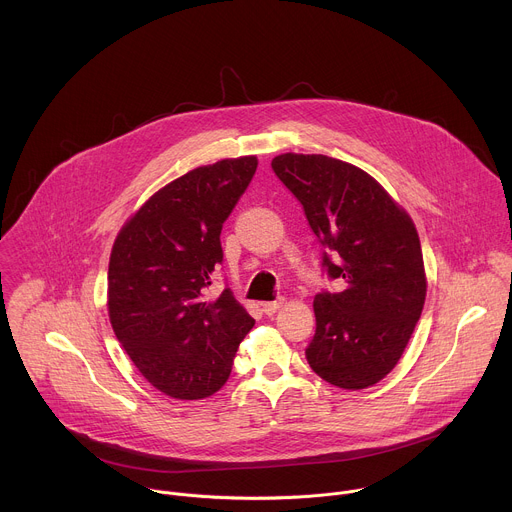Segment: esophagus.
<instances>
[{"mask_svg": "<svg viewBox=\"0 0 512 512\" xmlns=\"http://www.w3.org/2000/svg\"><path fill=\"white\" fill-rule=\"evenodd\" d=\"M283 305V299H275V301H267V303H263V313L265 315H275L277 311H279V307Z\"/></svg>", "mask_w": 512, "mask_h": 512, "instance_id": "1", "label": "esophagus"}]
</instances>
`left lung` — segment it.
<instances>
[{
    "instance_id": "1",
    "label": "left lung",
    "mask_w": 512,
    "mask_h": 512,
    "mask_svg": "<svg viewBox=\"0 0 512 512\" xmlns=\"http://www.w3.org/2000/svg\"><path fill=\"white\" fill-rule=\"evenodd\" d=\"M275 175L303 205L341 291L315 295L311 369L341 389H365L401 359L421 317L427 279L411 217L363 169L327 155L283 153Z\"/></svg>"
}]
</instances>
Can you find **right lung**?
Returning <instances> with one entry per match:
<instances>
[{
	"label": "right lung",
	"instance_id": "add662e5",
	"mask_svg": "<svg viewBox=\"0 0 512 512\" xmlns=\"http://www.w3.org/2000/svg\"><path fill=\"white\" fill-rule=\"evenodd\" d=\"M255 169L257 157L249 155L185 173L159 189L113 243L111 327L139 373L173 399L217 393L255 325L229 287L207 297L223 263V223Z\"/></svg>",
	"mask_w": 512,
	"mask_h": 512
}]
</instances>
